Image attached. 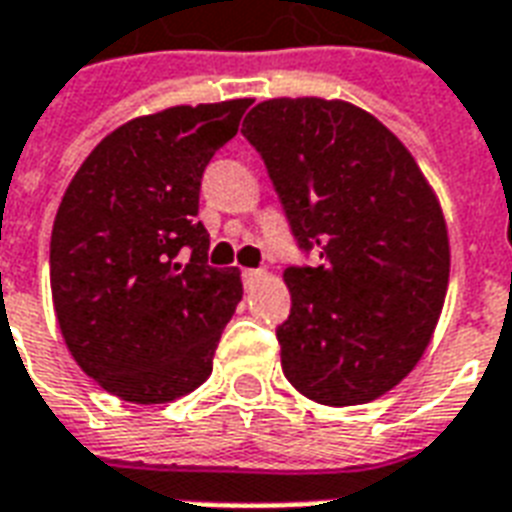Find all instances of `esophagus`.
Returning <instances> with one entry per match:
<instances>
[{
    "label": "esophagus",
    "instance_id": "obj_1",
    "mask_svg": "<svg viewBox=\"0 0 512 512\" xmlns=\"http://www.w3.org/2000/svg\"><path fill=\"white\" fill-rule=\"evenodd\" d=\"M265 271H260V268H244L241 271V281H244V287H252V284H257V281L263 279Z\"/></svg>",
    "mask_w": 512,
    "mask_h": 512
}]
</instances>
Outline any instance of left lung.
Masks as SVG:
<instances>
[{"label":"left lung","instance_id":"8db88e82","mask_svg":"<svg viewBox=\"0 0 512 512\" xmlns=\"http://www.w3.org/2000/svg\"><path fill=\"white\" fill-rule=\"evenodd\" d=\"M241 135L263 156L297 247L319 255L284 271V377L319 404L374 401L412 372L444 308L436 193L404 143L345 100H265Z\"/></svg>","mask_w":512,"mask_h":512}]
</instances>
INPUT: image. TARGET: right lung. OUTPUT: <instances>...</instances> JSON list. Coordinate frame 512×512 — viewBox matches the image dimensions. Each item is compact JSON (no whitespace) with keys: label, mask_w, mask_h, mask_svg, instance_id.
Listing matches in <instances>:
<instances>
[{"label":"right lung","mask_w":512,"mask_h":512,"mask_svg":"<svg viewBox=\"0 0 512 512\" xmlns=\"http://www.w3.org/2000/svg\"><path fill=\"white\" fill-rule=\"evenodd\" d=\"M252 100L175 106L95 146L60 201L50 287L74 361L132 404H167L212 374L241 300L236 268L207 265L201 175Z\"/></svg>","instance_id":"right-lung-1"}]
</instances>
